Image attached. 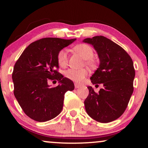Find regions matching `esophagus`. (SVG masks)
I'll return each instance as SVG.
<instances>
[{"instance_id": "obj_1", "label": "esophagus", "mask_w": 148, "mask_h": 148, "mask_svg": "<svg viewBox=\"0 0 148 148\" xmlns=\"http://www.w3.org/2000/svg\"><path fill=\"white\" fill-rule=\"evenodd\" d=\"M74 86H75V88H76V89L79 88V87H80V86H79V85H78V84H76V83H75V84H74Z\"/></svg>"}]
</instances>
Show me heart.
<instances>
[{
	"label": "heart",
	"instance_id": "b5f03b06",
	"mask_svg": "<svg viewBox=\"0 0 148 148\" xmlns=\"http://www.w3.org/2000/svg\"><path fill=\"white\" fill-rule=\"evenodd\" d=\"M74 51L79 54L84 59H86V63L90 66H94L95 64V60L92 58L94 56V50L91 46L86 44H79L74 47ZM68 61V51L66 49H62L60 50L57 54V62L59 66H65ZM89 72L86 69L76 70L69 69L64 72V76L70 80L76 82L82 83Z\"/></svg>",
	"mask_w": 148,
	"mask_h": 148
}]
</instances>
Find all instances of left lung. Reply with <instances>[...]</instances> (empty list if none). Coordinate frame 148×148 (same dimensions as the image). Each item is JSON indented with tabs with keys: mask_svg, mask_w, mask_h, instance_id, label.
<instances>
[{
	"mask_svg": "<svg viewBox=\"0 0 148 148\" xmlns=\"http://www.w3.org/2000/svg\"><path fill=\"white\" fill-rule=\"evenodd\" d=\"M83 42L92 45L100 59L99 67L90 77L91 82L103 84L99 92L87 87L89 92L84 101L86 110L97 121H114L124 113L133 92V62L123 48L103 36Z\"/></svg>",
	"mask_w": 148,
	"mask_h": 148,
	"instance_id": "obj_1",
	"label": "left lung"
}]
</instances>
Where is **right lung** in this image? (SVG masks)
Segmentation results:
<instances>
[{
	"mask_svg": "<svg viewBox=\"0 0 148 148\" xmlns=\"http://www.w3.org/2000/svg\"><path fill=\"white\" fill-rule=\"evenodd\" d=\"M76 39L44 38L32 42L24 50L14 65V93L24 113L34 121L53 119L62 111L64 94L73 91L72 80L57 71V54ZM60 84L49 88V80Z\"/></svg>",
	"mask_w": 148,
	"mask_h": 148,
	"instance_id": "obj_1",
	"label": "right lung"
}]
</instances>
